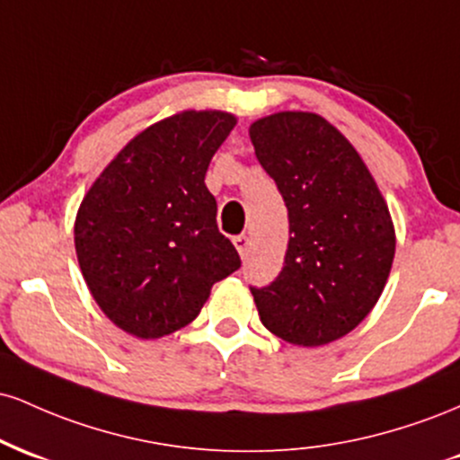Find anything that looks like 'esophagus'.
<instances>
[{
	"instance_id": "34e87169",
	"label": "esophagus",
	"mask_w": 460,
	"mask_h": 460,
	"mask_svg": "<svg viewBox=\"0 0 460 460\" xmlns=\"http://www.w3.org/2000/svg\"><path fill=\"white\" fill-rule=\"evenodd\" d=\"M234 244L237 248V252H240V257H246L248 255V246H251V240H248L246 235H235L234 237Z\"/></svg>"
}]
</instances>
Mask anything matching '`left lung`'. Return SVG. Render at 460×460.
Masks as SVG:
<instances>
[{"label":"left lung","mask_w":460,"mask_h":460,"mask_svg":"<svg viewBox=\"0 0 460 460\" xmlns=\"http://www.w3.org/2000/svg\"><path fill=\"white\" fill-rule=\"evenodd\" d=\"M248 134L292 234L279 277L251 288L261 324L294 346H324L381 298L395 252L387 203L355 146L318 114H270Z\"/></svg>","instance_id":"1"}]
</instances>
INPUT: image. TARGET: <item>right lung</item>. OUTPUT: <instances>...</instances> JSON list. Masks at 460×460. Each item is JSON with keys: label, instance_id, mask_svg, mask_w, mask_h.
<instances>
[{"label": "right lung", "instance_id": "add662e5", "mask_svg": "<svg viewBox=\"0 0 460 460\" xmlns=\"http://www.w3.org/2000/svg\"><path fill=\"white\" fill-rule=\"evenodd\" d=\"M234 128L235 116L218 110L168 116L136 136L84 197L77 261L119 329L142 340L171 335L197 318L214 283L240 268L205 186Z\"/></svg>", "mask_w": 460, "mask_h": 460}]
</instances>
